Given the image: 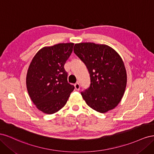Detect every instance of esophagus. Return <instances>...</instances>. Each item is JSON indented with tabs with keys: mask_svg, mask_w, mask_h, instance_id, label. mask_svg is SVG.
Segmentation results:
<instances>
[{
	"mask_svg": "<svg viewBox=\"0 0 154 154\" xmlns=\"http://www.w3.org/2000/svg\"><path fill=\"white\" fill-rule=\"evenodd\" d=\"M74 87H75V89L76 91H79V90H80V85L78 83H75V84H74Z\"/></svg>",
	"mask_w": 154,
	"mask_h": 154,
	"instance_id": "34e87169",
	"label": "esophagus"
}]
</instances>
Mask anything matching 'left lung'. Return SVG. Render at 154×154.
<instances>
[{
  "label": "left lung",
  "mask_w": 154,
  "mask_h": 154,
  "mask_svg": "<svg viewBox=\"0 0 154 154\" xmlns=\"http://www.w3.org/2000/svg\"><path fill=\"white\" fill-rule=\"evenodd\" d=\"M74 52L90 74V87L81 92L87 105L100 113L114 109L122 99L127 82L120 55L109 45L91 42L76 44Z\"/></svg>",
  "instance_id": "8db88e82"
}]
</instances>
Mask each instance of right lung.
<instances>
[{"label": "right lung", "mask_w": 154, "mask_h": 154, "mask_svg": "<svg viewBox=\"0 0 154 154\" xmlns=\"http://www.w3.org/2000/svg\"><path fill=\"white\" fill-rule=\"evenodd\" d=\"M74 43H61L40 49L32 58L26 75V87L36 108L47 114L66 104L74 87L67 82L64 65Z\"/></svg>", "instance_id": "add662e5"}]
</instances>
